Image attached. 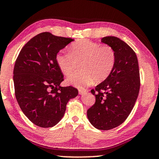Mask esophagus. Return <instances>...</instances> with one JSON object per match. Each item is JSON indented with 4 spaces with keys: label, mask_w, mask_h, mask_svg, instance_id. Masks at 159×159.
<instances>
[{
    "label": "esophagus",
    "mask_w": 159,
    "mask_h": 159,
    "mask_svg": "<svg viewBox=\"0 0 159 159\" xmlns=\"http://www.w3.org/2000/svg\"><path fill=\"white\" fill-rule=\"evenodd\" d=\"M78 92H79V94H81V95H83V94H86V92H88V90L84 89V88H80V89H78Z\"/></svg>",
    "instance_id": "esophagus-1"
}]
</instances>
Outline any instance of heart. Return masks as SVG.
<instances>
[{
  "label": "heart",
  "instance_id": "b5f03b06",
  "mask_svg": "<svg viewBox=\"0 0 159 159\" xmlns=\"http://www.w3.org/2000/svg\"><path fill=\"white\" fill-rule=\"evenodd\" d=\"M81 70L67 78L68 84L78 87L104 81L113 70L116 53L110 46H101L89 39H79L72 44L70 53H59L56 62L65 75H70L75 70L76 61H80Z\"/></svg>",
  "mask_w": 159,
  "mask_h": 159
}]
</instances>
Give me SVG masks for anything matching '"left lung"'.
I'll return each instance as SVG.
<instances>
[{"instance_id": "obj_1", "label": "left lung", "mask_w": 159, "mask_h": 159, "mask_svg": "<svg viewBox=\"0 0 159 159\" xmlns=\"http://www.w3.org/2000/svg\"><path fill=\"white\" fill-rule=\"evenodd\" d=\"M101 43L114 50L116 61L109 75L91 90L95 103L87 117L94 128L107 130L121 125L133 109L140 88L139 70L135 52L120 38L108 36Z\"/></svg>"}]
</instances>
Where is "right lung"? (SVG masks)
I'll return each mask as SVG.
<instances>
[{
    "label": "right lung",
    "instance_id": "obj_1",
    "mask_svg": "<svg viewBox=\"0 0 159 159\" xmlns=\"http://www.w3.org/2000/svg\"><path fill=\"white\" fill-rule=\"evenodd\" d=\"M74 39L43 32L23 46L13 72L15 97L22 111L36 125L51 128L62 119L67 102L78 95L73 86L62 87L64 76L56 55Z\"/></svg>",
    "mask_w": 159,
    "mask_h": 159
}]
</instances>
